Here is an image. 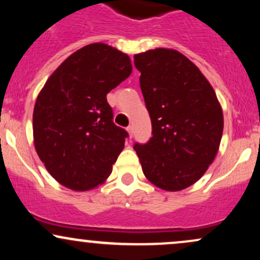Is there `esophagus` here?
Here are the masks:
<instances>
[{
    "mask_svg": "<svg viewBox=\"0 0 260 260\" xmlns=\"http://www.w3.org/2000/svg\"><path fill=\"white\" fill-rule=\"evenodd\" d=\"M127 132H128V134H129L131 138H132V136H133V127L132 126H128L127 127Z\"/></svg>",
    "mask_w": 260,
    "mask_h": 260,
    "instance_id": "esophagus-1",
    "label": "esophagus"
}]
</instances>
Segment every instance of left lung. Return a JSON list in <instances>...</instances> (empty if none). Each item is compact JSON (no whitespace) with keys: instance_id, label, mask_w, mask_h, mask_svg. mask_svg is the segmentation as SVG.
<instances>
[{"instance_id":"obj_1","label":"left lung","mask_w":260,"mask_h":260,"mask_svg":"<svg viewBox=\"0 0 260 260\" xmlns=\"http://www.w3.org/2000/svg\"><path fill=\"white\" fill-rule=\"evenodd\" d=\"M153 137L134 144L151 183L176 192L196 183L215 159L223 129L222 110L199 68L172 49L134 55Z\"/></svg>"}]
</instances>
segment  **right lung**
I'll return each mask as SVG.
<instances>
[{
    "label": "right lung",
    "instance_id": "right-lung-1",
    "mask_svg": "<svg viewBox=\"0 0 260 260\" xmlns=\"http://www.w3.org/2000/svg\"><path fill=\"white\" fill-rule=\"evenodd\" d=\"M132 73L126 53L103 43L66 58L39 92L32 113L37 153L62 186L89 190L105 182L128 133L106 99Z\"/></svg>",
    "mask_w": 260,
    "mask_h": 260
}]
</instances>
